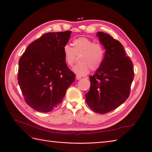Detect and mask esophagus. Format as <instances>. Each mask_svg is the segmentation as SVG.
Returning a JSON list of instances; mask_svg holds the SVG:
<instances>
[{
	"label": "esophagus",
	"mask_w": 152,
	"mask_h": 152,
	"mask_svg": "<svg viewBox=\"0 0 152 152\" xmlns=\"http://www.w3.org/2000/svg\"><path fill=\"white\" fill-rule=\"evenodd\" d=\"M81 76L80 75H76V80H79L81 79Z\"/></svg>",
	"instance_id": "esophagus-1"
}]
</instances>
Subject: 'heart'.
I'll use <instances>...</instances> for the list:
<instances>
[{"label": "heart", "mask_w": 152, "mask_h": 152, "mask_svg": "<svg viewBox=\"0 0 152 152\" xmlns=\"http://www.w3.org/2000/svg\"><path fill=\"white\" fill-rule=\"evenodd\" d=\"M63 55L67 65L73 66L77 57H79L80 64L72 69L77 75H86L89 69L96 71L102 66L104 49L99 43H94L93 41L86 37H79L72 41V48L66 44L63 47Z\"/></svg>", "instance_id": "b5f03b06"}]
</instances>
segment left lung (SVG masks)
Segmentation results:
<instances>
[{
	"mask_svg": "<svg viewBox=\"0 0 152 152\" xmlns=\"http://www.w3.org/2000/svg\"><path fill=\"white\" fill-rule=\"evenodd\" d=\"M96 36L106 51L102 66L89 77L91 86L85 96L89 108L103 114L116 109L127 99L134 69L119 41L103 32H98Z\"/></svg>",
	"mask_w": 152,
	"mask_h": 152,
	"instance_id": "obj_1",
	"label": "left lung"
}]
</instances>
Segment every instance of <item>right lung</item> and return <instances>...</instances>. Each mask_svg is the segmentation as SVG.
<instances>
[{
    "label": "right lung",
    "mask_w": 152,
    "mask_h": 152,
    "mask_svg": "<svg viewBox=\"0 0 152 152\" xmlns=\"http://www.w3.org/2000/svg\"><path fill=\"white\" fill-rule=\"evenodd\" d=\"M71 34H44L27 46L19 59V85L27 104L37 111L46 113L57 107L75 80L63 55Z\"/></svg>",
    "instance_id": "1"
}]
</instances>
